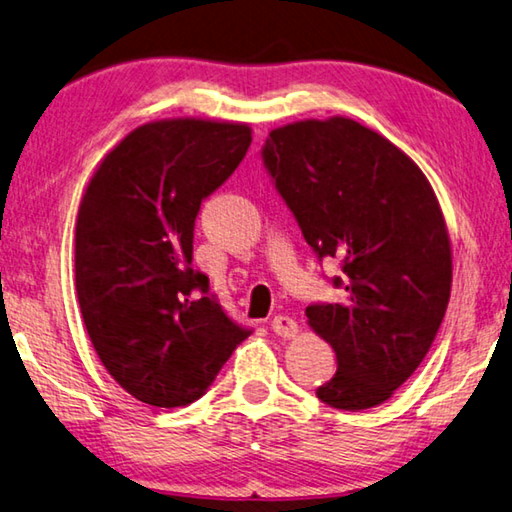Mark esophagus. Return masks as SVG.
<instances>
[{
  "instance_id": "obj_1",
  "label": "esophagus",
  "mask_w": 512,
  "mask_h": 512,
  "mask_svg": "<svg viewBox=\"0 0 512 512\" xmlns=\"http://www.w3.org/2000/svg\"><path fill=\"white\" fill-rule=\"evenodd\" d=\"M271 329L277 336H284V339H293V336L298 334V323L291 316L280 314V316H275L271 320Z\"/></svg>"
}]
</instances>
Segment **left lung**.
Returning a JSON list of instances; mask_svg holds the SVG:
<instances>
[{
    "instance_id": "left-lung-1",
    "label": "left lung",
    "mask_w": 512,
    "mask_h": 512,
    "mask_svg": "<svg viewBox=\"0 0 512 512\" xmlns=\"http://www.w3.org/2000/svg\"><path fill=\"white\" fill-rule=\"evenodd\" d=\"M262 155L307 244L341 259L345 300L305 311L339 361L316 395L372 409L413 375L443 323L452 244L438 198L409 155L350 117L273 128Z\"/></svg>"
}]
</instances>
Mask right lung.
I'll list each match as a JSON object with an SVG mask.
<instances>
[{"label": "right lung", "mask_w": 512, "mask_h": 512, "mask_svg": "<svg viewBox=\"0 0 512 512\" xmlns=\"http://www.w3.org/2000/svg\"><path fill=\"white\" fill-rule=\"evenodd\" d=\"M250 142L239 121H149L99 162L85 189L74 239L81 316L112 379L144 404H192L250 336L189 266L203 198Z\"/></svg>", "instance_id": "obj_1"}]
</instances>
